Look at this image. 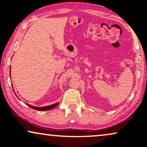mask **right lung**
Listing matches in <instances>:
<instances>
[{"label":"right lung","instance_id":"obj_1","mask_svg":"<svg viewBox=\"0 0 147 147\" xmlns=\"http://www.w3.org/2000/svg\"><path fill=\"white\" fill-rule=\"evenodd\" d=\"M27 104V106H29L30 108H33V109L39 110V111H46V110H49L53 109L54 108L57 107L59 104H58L57 102V103H55V104H51V105H49V106H44V107H36V106H33L30 105V104Z\"/></svg>","mask_w":147,"mask_h":147}]
</instances>
